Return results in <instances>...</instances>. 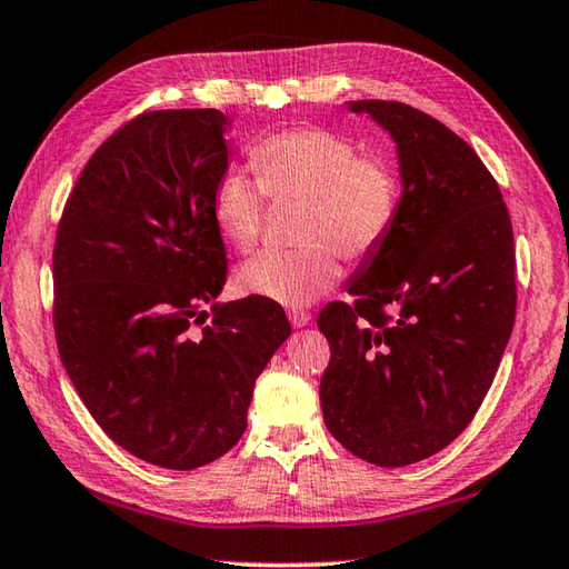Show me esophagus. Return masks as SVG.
Listing matches in <instances>:
<instances>
[{"label":"esophagus","mask_w":569,"mask_h":569,"mask_svg":"<svg viewBox=\"0 0 569 569\" xmlns=\"http://www.w3.org/2000/svg\"><path fill=\"white\" fill-rule=\"evenodd\" d=\"M289 321H292L295 329H302L312 321V315L305 312V309H292V312H289Z\"/></svg>","instance_id":"34e87169"}]
</instances>
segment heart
Masks as SVG:
<instances>
[{
	"mask_svg": "<svg viewBox=\"0 0 569 569\" xmlns=\"http://www.w3.org/2000/svg\"><path fill=\"white\" fill-rule=\"evenodd\" d=\"M254 176L224 170L212 188L220 238L250 252L262 238L267 196L302 200V250L262 252L244 262L238 287L267 302L302 309L327 295L341 274L339 254L361 262L377 252L399 216L401 188L381 158L359 156L349 138L327 128H289L252 146Z\"/></svg>",
	"mask_w": 569,
	"mask_h": 569,
	"instance_id": "1",
	"label": "heart"
}]
</instances>
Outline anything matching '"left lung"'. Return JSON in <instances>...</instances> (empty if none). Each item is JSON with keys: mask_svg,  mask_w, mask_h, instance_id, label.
Wrapping results in <instances>:
<instances>
[{"mask_svg": "<svg viewBox=\"0 0 569 569\" xmlns=\"http://www.w3.org/2000/svg\"><path fill=\"white\" fill-rule=\"evenodd\" d=\"M347 109L391 136L401 200L389 238L351 274L353 302L317 319L331 347L319 401L347 451L401 468L463 433L496 379L516 325L512 224L496 178L451 128L399 101Z\"/></svg>", "mask_w": 569, "mask_h": 569, "instance_id": "8db88e82", "label": "left lung"}]
</instances>
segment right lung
<instances>
[{"label": "right lung", "instance_id": "1", "mask_svg": "<svg viewBox=\"0 0 569 569\" xmlns=\"http://www.w3.org/2000/svg\"><path fill=\"white\" fill-rule=\"evenodd\" d=\"M228 126L218 109H170L118 128L81 170L53 244L63 369L111 441L170 470L240 441L254 381L292 335L262 297L216 302L228 260L210 200Z\"/></svg>", "mask_w": 569, "mask_h": 569}]
</instances>
